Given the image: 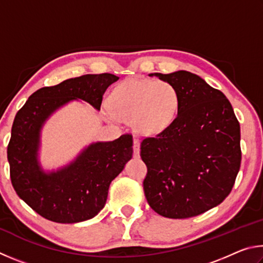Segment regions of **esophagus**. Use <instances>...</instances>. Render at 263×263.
<instances>
[{
    "label": "esophagus",
    "instance_id": "1",
    "mask_svg": "<svg viewBox=\"0 0 263 263\" xmlns=\"http://www.w3.org/2000/svg\"><path fill=\"white\" fill-rule=\"evenodd\" d=\"M139 155H140V144H139V140L135 139V140H133V157L139 158Z\"/></svg>",
    "mask_w": 263,
    "mask_h": 263
}]
</instances>
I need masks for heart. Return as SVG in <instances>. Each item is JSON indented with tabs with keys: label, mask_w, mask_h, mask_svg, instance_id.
<instances>
[{
	"label": "heart",
	"mask_w": 263,
	"mask_h": 263,
	"mask_svg": "<svg viewBox=\"0 0 263 263\" xmlns=\"http://www.w3.org/2000/svg\"><path fill=\"white\" fill-rule=\"evenodd\" d=\"M180 94L174 84L153 79H127L110 94L104 112L110 119L131 122L135 131L144 136L161 133L175 121Z\"/></svg>",
	"instance_id": "1"
}]
</instances>
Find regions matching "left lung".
<instances>
[{"instance_id":"left-lung-1","label":"left lung","mask_w":263,"mask_h":263,"mask_svg":"<svg viewBox=\"0 0 263 263\" xmlns=\"http://www.w3.org/2000/svg\"><path fill=\"white\" fill-rule=\"evenodd\" d=\"M155 77L174 84L180 108L171 126L141 141L146 199L160 216H198L233 188L241 163L240 124L226 96L198 75L177 70Z\"/></svg>"}]
</instances>
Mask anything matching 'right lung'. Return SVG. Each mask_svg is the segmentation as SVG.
Wrapping results in <instances>:
<instances>
[{"label":"right lung","instance_id":"add662e5","mask_svg":"<svg viewBox=\"0 0 263 263\" xmlns=\"http://www.w3.org/2000/svg\"><path fill=\"white\" fill-rule=\"evenodd\" d=\"M119 78L87 74L34 91L16 114L7 154L16 194L48 220L72 224L91 219L104 208L111 181L132 158V136L92 142L57 172L45 173L38 161L41 131L55 110L82 100L100 110L103 95Z\"/></svg>","mask_w":263,"mask_h":263}]
</instances>
